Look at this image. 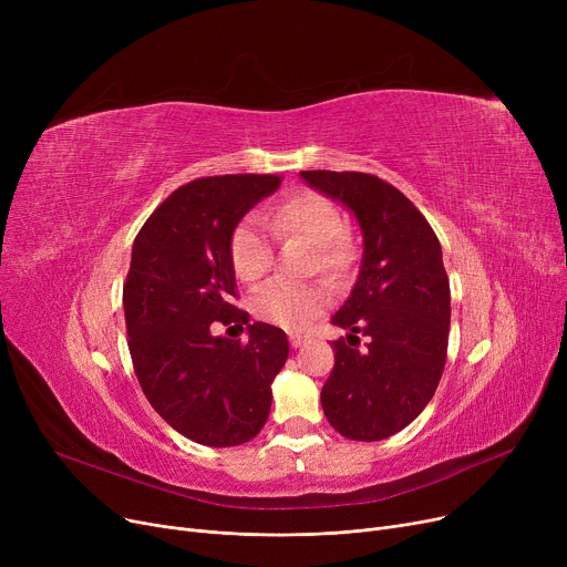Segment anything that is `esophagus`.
Segmentation results:
<instances>
[{
  "label": "esophagus",
  "mask_w": 567,
  "mask_h": 567,
  "mask_svg": "<svg viewBox=\"0 0 567 567\" xmlns=\"http://www.w3.org/2000/svg\"><path fill=\"white\" fill-rule=\"evenodd\" d=\"M289 342H291V347H301V344L306 342V336H301V333H289Z\"/></svg>",
  "instance_id": "1"
}]
</instances>
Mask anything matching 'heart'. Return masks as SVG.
<instances>
[{"label":"heart","mask_w":567,"mask_h":567,"mask_svg":"<svg viewBox=\"0 0 567 567\" xmlns=\"http://www.w3.org/2000/svg\"><path fill=\"white\" fill-rule=\"evenodd\" d=\"M268 225L280 234L303 236L315 246V268L329 276H344L353 266L355 246L338 204L317 190H296L268 212ZM227 257L234 276L255 285L264 280L274 266L271 238L259 220L244 218L227 236ZM331 303V289L326 282L291 285L276 280L252 296L257 319L280 326L285 331H303Z\"/></svg>","instance_id":"b5f03b06"}]
</instances>
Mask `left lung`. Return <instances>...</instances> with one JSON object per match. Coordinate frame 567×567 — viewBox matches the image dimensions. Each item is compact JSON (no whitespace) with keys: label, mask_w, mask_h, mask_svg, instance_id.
<instances>
[{"label":"left lung","mask_w":567,"mask_h":567,"mask_svg":"<svg viewBox=\"0 0 567 567\" xmlns=\"http://www.w3.org/2000/svg\"><path fill=\"white\" fill-rule=\"evenodd\" d=\"M301 176L349 206L363 231L359 280L331 321L368 342L365 349L351 347L355 336L333 342L336 365L321 406L347 439H389L427 406L449 355L451 285L441 244L413 202L374 174L308 169Z\"/></svg>","instance_id":"8db88e82"}]
</instances>
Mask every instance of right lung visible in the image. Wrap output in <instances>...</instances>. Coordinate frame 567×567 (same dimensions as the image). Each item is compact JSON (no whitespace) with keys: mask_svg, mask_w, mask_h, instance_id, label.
<instances>
[{"mask_svg":"<svg viewBox=\"0 0 567 567\" xmlns=\"http://www.w3.org/2000/svg\"><path fill=\"white\" fill-rule=\"evenodd\" d=\"M278 174L202 176L176 188L135 236L124 282L128 351L135 377L161 419L186 439L229 449L259 434L271 411V383L289 342L264 321L248 340L216 338V326L244 331L227 236L271 195Z\"/></svg>","mask_w":567,"mask_h":567,"instance_id":"obj_1","label":"right lung"}]
</instances>
